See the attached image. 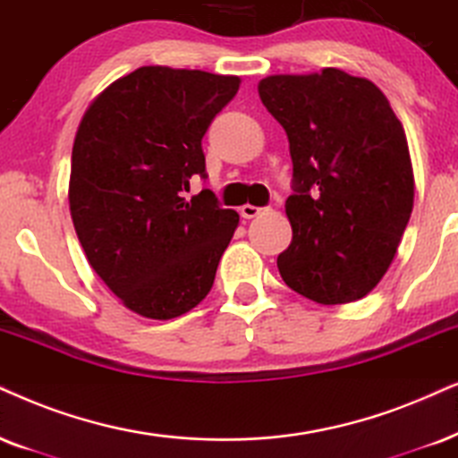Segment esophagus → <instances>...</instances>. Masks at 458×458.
Masks as SVG:
<instances>
[{"label": "esophagus", "mask_w": 458, "mask_h": 458, "mask_svg": "<svg viewBox=\"0 0 458 458\" xmlns=\"http://www.w3.org/2000/svg\"><path fill=\"white\" fill-rule=\"evenodd\" d=\"M268 209L266 207H253V205H242L241 207V216L245 219H253L258 216H262V213H266Z\"/></svg>", "instance_id": "1"}]
</instances>
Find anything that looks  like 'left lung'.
I'll return each mask as SVG.
<instances>
[{"instance_id": "8db88e82", "label": "left lung", "mask_w": 458, "mask_h": 458, "mask_svg": "<svg viewBox=\"0 0 458 458\" xmlns=\"http://www.w3.org/2000/svg\"><path fill=\"white\" fill-rule=\"evenodd\" d=\"M259 99L287 132L292 242L283 281L319 304L368 296L395 258L414 207L408 139L374 82L326 67L268 75Z\"/></svg>"}]
</instances>
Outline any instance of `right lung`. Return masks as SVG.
Listing matches in <instances>:
<instances>
[{
    "mask_svg": "<svg viewBox=\"0 0 458 458\" xmlns=\"http://www.w3.org/2000/svg\"><path fill=\"white\" fill-rule=\"evenodd\" d=\"M236 75L139 67L95 97L72 149L69 211L86 259L126 309L175 319L205 300L239 213L205 177L202 137L233 101Z\"/></svg>",
    "mask_w": 458,
    "mask_h": 458,
    "instance_id": "add662e5",
    "label": "right lung"
}]
</instances>
